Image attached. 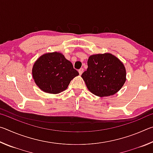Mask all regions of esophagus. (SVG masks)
<instances>
[{"mask_svg":"<svg viewBox=\"0 0 153 153\" xmlns=\"http://www.w3.org/2000/svg\"><path fill=\"white\" fill-rule=\"evenodd\" d=\"M78 71H79V75H82L83 72H84V69H83V68H80V69H79V70H78Z\"/></svg>","mask_w":153,"mask_h":153,"instance_id":"esophagus-1","label":"esophagus"}]
</instances>
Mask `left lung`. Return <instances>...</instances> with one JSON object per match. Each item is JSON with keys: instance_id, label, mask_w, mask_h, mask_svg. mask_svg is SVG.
Returning a JSON list of instances; mask_svg holds the SVG:
<instances>
[{"instance_id": "obj_1", "label": "left lung", "mask_w": 153, "mask_h": 153, "mask_svg": "<svg viewBox=\"0 0 153 153\" xmlns=\"http://www.w3.org/2000/svg\"><path fill=\"white\" fill-rule=\"evenodd\" d=\"M82 77L93 94L108 97L122 88L126 80V71L120 59L112 54H97L89 56L88 69Z\"/></svg>"}]
</instances>
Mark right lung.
Masks as SVG:
<instances>
[{
    "label": "right lung",
    "instance_id": "1",
    "mask_svg": "<svg viewBox=\"0 0 153 153\" xmlns=\"http://www.w3.org/2000/svg\"><path fill=\"white\" fill-rule=\"evenodd\" d=\"M78 75L71 62L57 52L40 56L32 68L36 84L42 91L50 94H59L65 90L71 80Z\"/></svg>",
    "mask_w": 153,
    "mask_h": 153
}]
</instances>
